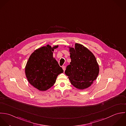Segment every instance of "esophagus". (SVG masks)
<instances>
[{"mask_svg": "<svg viewBox=\"0 0 126 126\" xmlns=\"http://www.w3.org/2000/svg\"><path fill=\"white\" fill-rule=\"evenodd\" d=\"M62 69H63V71H64V72L65 71V69H66V68H65V66H63L62 67Z\"/></svg>", "mask_w": 126, "mask_h": 126, "instance_id": "34e87169", "label": "esophagus"}]
</instances>
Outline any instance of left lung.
<instances>
[{"mask_svg": "<svg viewBox=\"0 0 126 126\" xmlns=\"http://www.w3.org/2000/svg\"><path fill=\"white\" fill-rule=\"evenodd\" d=\"M71 62L65 73L71 84L77 89L89 87L99 74V68L93 53L82 45L76 43L75 48H70Z\"/></svg>", "mask_w": 126, "mask_h": 126, "instance_id": "left-lung-1", "label": "left lung"}]
</instances>
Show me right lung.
<instances>
[{
  "label": "right lung",
  "mask_w": 126,
  "mask_h": 126,
  "mask_svg": "<svg viewBox=\"0 0 126 126\" xmlns=\"http://www.w3.org/2000/svg\"><path fill=\"white\" fill-rule=\"evenodd\" d=\"M58 46L49 45L35 50L30 56L25 67L29 82L34 88L45 91L55 83L57 76L63 73L58 62L52 56V51Z\"/></svg>",
  "instance_id": "right-lung-1"
}]
</instances>
